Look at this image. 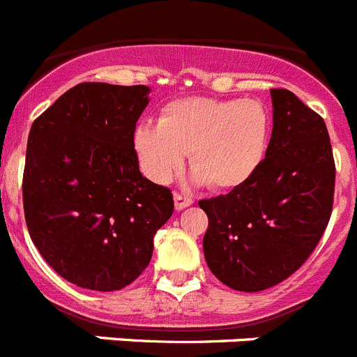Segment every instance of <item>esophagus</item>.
Segmentation results:
<instances>
[{"label":"esophagus","mask_w":357,"mask_h":357,"mask_svg":"<svg viewBox=\"0 0 357 357\" xmlns=\"http://www.w3.org/2000/svg\"><path fill=\"white\" fill-rule=\"evenodd\" d=\"M173 200H175V208H176V211H182V208L189 207V205L192 204L191 198H188V196L181 195V192H175V195H173Z\"/></svg>","instance_id":"1"}]
</instances>
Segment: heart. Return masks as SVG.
I'll return each instance as SVG.
<instances>
[{"label": "heart", "instance_id": "1", "mask_svg": "<svg viewBox=\"0 0 357 357\" xmlns=\"http://www.w3.org/2000/svg\"><path fill=\"white\" fill-rule=\"evenodd\" d=\"M271 138V114L260 100L208 97L176 99L162 106L155 123L134 130V150L146 175L168 182L189 166L214 191H231L258 172Z\"/></svg>", "mask_w": 357, "mask_h": 357}]
</instances>
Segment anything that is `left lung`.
I'll use <instances>...</instances> for the list:
<instances>
[{
    "label": "left lung",
    "mask_w": 357,
    "mask_h": 357,
    "mask_svg": "<svg viewBox=\"0 0 357 357\" xmlns=\"http://www.w3.org/2000/svg\"><path fill=\"white\" fill-rule=\"evenodd\" d=\"M273 134L250 181L202 200L208 228L204 253L221 283L260 292L299 269L328 227L335 159L328 127L290 90L273 88Z\"/></svg>",
    "instance_id": "left-lung-1"
}]
</instances>
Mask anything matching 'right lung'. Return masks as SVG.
<instances>
[{"instance_id": "1", "label": "right lung", "mask_w": 357, "mask_h": 357, "mask_svg": "<svg viewBox=\"0 0 357 357\" xmlns=\"http://www.w3.org/2000/svg\"><path fill=\"white\" fill-rule=\"evenodd\" d=\"M149 86L81 83L31 126L22 175L29 237L77 287L113 292L149 266L173 195L139 172L136 122Z\"/></svg>"}]
</instances>
